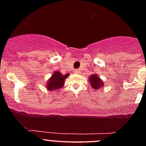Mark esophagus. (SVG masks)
Segmentation results:
<instances>
[{
	"instance_id": "1",
	"label": "esophagus",
	"mask_w": 146,
	"mask_h": 146,
	"mask_svg": "<svg viewBox=\"0 0 146 146\" xmlns=\"http://www.w3.org/2000/svg\"><path fill=\"white\" fill-rule=\"evenodd\" d=\"M80 70H79V69H76V70H74V73H75V74H80Z\"/></svg>"
}]
</instances>
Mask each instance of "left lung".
<instances>
[{"mask_svg": "<svg viewBox=\"0 0 146 146\" xmlns=\"http://www.w3.org/2000/svg\"><path fill=\"white\" fill-rule=\"evenodd\" d=\"M89 82H90V85H91V87L94 90H98L99 88H102V87L104 86L103 81L96 74H92L91 76H90Z\"/></svg>", "mask_w": 146, "mask_h": 146, "instance_id": "obj_1", "label": "left lung"}]
</instances>
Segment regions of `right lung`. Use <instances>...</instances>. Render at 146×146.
Here are the masks:
<instances>
[{"instance_id": "1", "label": "right lung", "mask_w": 146, "mask_h": 146, "mask_svg": "<svg viewBox=\"0 0 146 146\" xmlns=\"http://www.w3.org/2000/svg\"><path fill=\"white\" fill-rule=\"evenodd\" d=\"M69 75V74L63 75L60 72L55 71V72H54L52 77L48 80V82H47L46 87L50 91L59 90V89L61 88L64 86V82H65V79L67 78V77Z\"/></svg>"}]
</instances>
